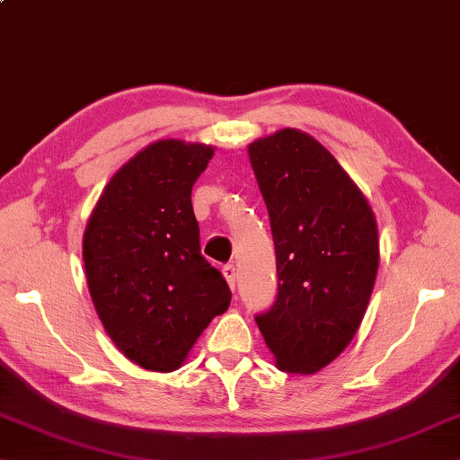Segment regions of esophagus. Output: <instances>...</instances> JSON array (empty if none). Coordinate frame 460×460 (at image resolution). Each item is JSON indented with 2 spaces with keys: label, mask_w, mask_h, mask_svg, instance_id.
<instances>
[{
  "label": "esophagus",
  "mask_w": 460,
  "mask_h": 460,
  "mask_svg": "<svg viewBox=\"0 0 460 460\" xmlns=\"http://www.w3.org/2000/svg\"><path fill=\"white\" fill-rule=\"evenodd\" d=\"M222 274H224V279L228 280L230 288H232V290L236 288V282H238V270H236V266H234V264H226V266L222 268Z\"/></svg>",
  "instance_id": "obj_1"
}]
</instances>
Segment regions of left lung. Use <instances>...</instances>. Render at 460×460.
Returning <instances> with one entry per match:
<instances>
[{"label":"left lung","instance_id":"1","mask_svg":"<svg viewBox=\"0 0 460 460\" xmlns=\"http://www.w3.org/2000/svg\"><path fill=\"white\" fill-rule=\"evenodd\" d=\"M270 216L279 294L256 314L276 367L312 375L357 334L378 270L367 198L334 155L298 129L248 146Z\"/></svg>","mask_w":460,"mask_h":460}]
</instances>
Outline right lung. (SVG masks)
I'll use <instances>...</instances> for the list:
<instances>
[{
    "instance_id": "right-lung-1",
    "label": "right lung",
    "mask_w": 460,
    "mask_h": 460,
    "mask_svg": "<svg viewBox=\"0 0 460 460\" xmlns=\"http://www.w3.org/2000/svg\"><path fill=\"white\" fill-rule=\"evenodd\" d=\"M202 144L160 140L110 180L84 234L93 306L111 341L146 370H176L232 300L200 252L192 186L212 160Z\"/></svg>"
}]
</instances>
